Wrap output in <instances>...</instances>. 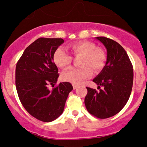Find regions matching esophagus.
<instances>
[{"mask_svg":"<svg viewBox=\"0 0 147 147\" xmlns=\"http://www.w3.org/2000/svg\"><path fill=\"white\" fill-rule=\"evenodd\" d=\"M72 86H73L74 89H76L77 88V86H77V84H73V85H72Z\"/></svg>","mask_w":147,"mask_h":147,"instance_id":"esophagus-1","label":"esophagus"}]
</instances>
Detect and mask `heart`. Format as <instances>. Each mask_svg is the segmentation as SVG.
Instances as JSON below:
<instances>
[{"label": "heart", "mask_w": 147, "mask_h": 147, "mask_svg": "<svg viewBox=\"0 0 147 147\" xmlns=\"http://www.w3.org/2000/svg\"><path fill=\"white\" fill-rule=\"evenodd\" d=\"M69 50L75 57L81 56L78 69L69 70L62 74L61 78L65 82L79 84L88 79L94 72H98L104 68L106 55L104 50L96 48L94 43L89 41H78L69 45ZM53 62L58 68L66 70L70 68L72 59L62 48H57L54 52Z\"/></svg>", "instance_id": "1"}]
</instances>
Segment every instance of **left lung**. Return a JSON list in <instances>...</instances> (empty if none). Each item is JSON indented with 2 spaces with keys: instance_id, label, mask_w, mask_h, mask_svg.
I'll return each instance as SVG.
<instances>
[{
  "instance_id": "left-lung-1",
  "label": "left lung",
  "mask_w": 147,
  "mask_h": 147,
  "mask_svg": "<svg viewBox=\"0 0 147 147\" xmlns=\"http://www.w3.org/2000/svg\"><path fill=\"white\" fill-rule=\"evenodd\" d=\"M107 51L104 68L92 82L103 89L87 87L86 108L89 113L100 119L112 117L119 112L129 100L133 82V65L127 53L117 42L104 36L96 37Z\"/></svg>"
}]
</instances>
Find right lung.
Wrapping results in <instances>:
<instances>
[{
	"instance_id": "obj_1",
	"label": "right lung",
	"mask_w": 147,
	"mask_h": 147,
	"mask_svg": "<svg viewBox=\"0 0 147 147\" xmlns=\"http://www.w3.org/2000/svg\"><path fill=\"white\" fill-rule=\"evenodd\" d=\"M62 38H38L23 52L16 67V87L22 105L29 113L42 122L55 120L62 114L72 84L60 83L54 63V52L63 43Z\"/></svg>"
}]
</instances>
